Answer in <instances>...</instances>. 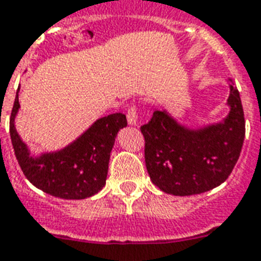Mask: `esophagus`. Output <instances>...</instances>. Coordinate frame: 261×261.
Here are the masks:
<instances>
[{
  "instance_id": "1",
  "label": "esophagus",
  "mask_w": 261,
  "mask_h": 261,
  "mask_svg": "<svg viewBox=\"0 0 261 261\" xmlns=\"http://www.w3.org/2000/svg\"><path fill=\"white\" fill-rule=\"evenodd\" d=\"M126 119H128L129 125H136L138 123V108L133 104L128 108V112H126Z\"/></svg>"
}]
</instances>
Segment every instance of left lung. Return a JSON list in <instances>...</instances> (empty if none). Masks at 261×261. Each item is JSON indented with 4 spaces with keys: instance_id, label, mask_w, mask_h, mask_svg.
<instances>
[{
    "instance_id": "1",
    "label": "left lung",
    "mask_w": 261,
    "mask_h": 261,
    "mask_svg": "<svg viewBox=\"0 0 261 261\" xmlns=\"http://www.w3.org/2000/svg\"><path fill=\"white\" fill-rule=\"evenodd\" d=\"M227 104L229 112L221 122L197 129L180 125L167 110L154 111L140 128L146 168L154 185L170 195L191 196L227 180L245 139L241 96L232 85Z\"/></svg>"
}]
</instances>
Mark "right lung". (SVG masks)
<instances>
[{
	"label": "right lung",
	"instance_id": "obj_1",
	"mask_svg": "<svg viewBox=\"0 0 261 261\" xmlns=\"http://www.w3.org/2000/svg\"><path fill=\"white\" fill-rule=\"evenodd\" d=\"M18 93L19 89L11 112L9 133L16 160L30 184L66 200L86 199L101 191L106 186L112 146L119 129L128 125L126 117L121 112L110 114L97 119L64 149L32 155L15 128V118L20 107Z\"/></svg>",
	"mask_w": 261,
	"mask_h": 261
}]
</instances>
